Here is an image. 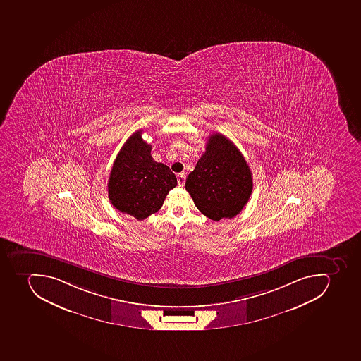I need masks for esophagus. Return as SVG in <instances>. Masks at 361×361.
<instances>
[{
  "label": "esophagus",
  "instance_id": "34e87169",
  "mask_svg": "<svg viewBox=\"0 0 361 361\" xmlns=\"http://www.w3.org/2000/svg\"><path fill=\"white\" fill-rule=\"evenodd\" d=\"M176 180H178V185H180V187H183L185 185V176L183 173H180L176 176Z\"/></svg>",
  "mask_w": 361,
  "mask_h": 361
}]
</instances>
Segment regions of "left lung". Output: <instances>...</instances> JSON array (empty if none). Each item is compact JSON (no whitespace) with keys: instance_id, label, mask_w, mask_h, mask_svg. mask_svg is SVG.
Returning <instances> with one entry per match:
<instances>
[{"instance_id":"1","label":"left lung","mask_w":361,"mask_h":361,"mask_svg":"<svg viewBox=\"0 0 361 361\" xmlns=\"http://www.w3.org/2000/svg\"><path fill=\"white\" fill-rule=\"evenodd\" d=\"M252 176L237 146L221 133L208 138L205 153L185 180L196 207L208 219L237 216L252 192Z\"/></svg>"}]
</instances>
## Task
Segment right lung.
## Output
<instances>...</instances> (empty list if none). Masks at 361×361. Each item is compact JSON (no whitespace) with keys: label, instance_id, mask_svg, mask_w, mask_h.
<instances>
[{"label":"right lung","instance_id":"obj_1","mask_svg":"<svg viewBox=\"0 0 361 361\" xmlns=\"http://www.w3.org/2000/svg\"><path fill=\"white\" fill-rule=\"evenodd\" d=\"M152 145L144 142L142 130L128 138L116 156L109 179L112 205L138 221L156 213L178 181L168 165L150 155Z\"/></svg>","mask_w":361,"mask_h":361}]
</instances>
